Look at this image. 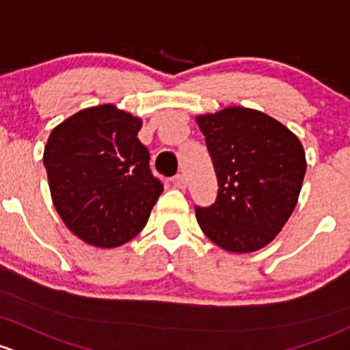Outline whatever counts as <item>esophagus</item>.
Listing matches in <instances>:
<instances>
[{"instance_id":"1","label":"esophagus","mask_w":350,"mask_h":350,"mask_svg":"<svg viewBox=\"0 0 350 350\" xmlns=\"http://www.w3.org/2000/svg\"><path fill=\"white\" fill-rule=\"evenodd\" d=\"M172 183H174V185L176 187V189H185V185H187V182H185V176H183L182 174L175 175L174 178H172Z\"/></svg>"}]
</instances>
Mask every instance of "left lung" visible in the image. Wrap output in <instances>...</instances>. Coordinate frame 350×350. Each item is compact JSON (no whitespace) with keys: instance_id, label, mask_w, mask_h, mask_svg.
<instances>
[{"instance_id":"left-lung-1","label":"left lung","mask_w":350,"mask_h":350,"mask_svg":"<svg viewBox=\"0 0 350 350\" xmlns=\"http://www.w3.org/2000/svg\"><path fill=\"white\" fill-rule=\"evenodd\" d=\"M196 121L219 185L211 207H196L202 232L229 253L268 246L300 196L307 172L300 139L275 118L247 107H226Z\"/></svg>"}]
</instances>
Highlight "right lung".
Returning <instances> with one entry per match:
<instances>
[{
	"label": "right lung",
	"instance_id": "right-lung-1",
	"mask_svg": "<svg viewBox=\"0 0 350 350\" xmlns=\"http://www.w3.org/2000/svg\"><path fill=\"white\" fill-rule=\"evenodd\" d=\"M142 120L114 104L72 114L43 151L52 202L79 239L118 247L138 236L163 192L138 139Z\"/></svg>",
	"mask_w": 350,
	"mask_h": 350
}]
</instances>
